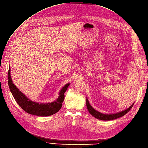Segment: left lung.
Returning a JSON list of instances; mask_svg holds the SVG:
<instances>
[{
  "instance_id": "obj_1",
  "label": "left lung",
  "mask_w": 148,
  "mask_h": 148,
  "mask_svg": "<svg viewBox=\"0 0 148 148\" xmlns=\"http://www.w3.org/2000/svg\"><path fill=\"white\" fill-rule=\"evenodd\" d=\"M133 105H134V103L130 108H128L127 110L121 111L120 112H118V113L114 114H110V115L103 114L98 112L97 111L95 110L94 109L91 105H90L88 99H86V106H87L89 112L91 114L93 117H95L96 119H97L99 120H112L116 119H118L119 117L123 116L124 115H125L126 113H127L131 110V109L132 108Z\"/></svg>"
}]
</instances>
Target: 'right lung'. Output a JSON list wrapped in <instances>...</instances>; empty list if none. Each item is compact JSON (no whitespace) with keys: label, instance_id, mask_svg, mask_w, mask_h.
Returning <instances> with one entry per match:
<instances>
[{"label":"right lung","instance_id":"1","mask_svg":"<svg viewBox=\"0 0 148 148\" xmlns=\"http://www.w3.org/2000/svg\"><path fill=\"white\" fill-rule=\"evenodd\" d=\"M8 82L10 91L18 105L27 113L41 117L53 115L60 110L65 97L64 94L69 85V83H68L62 88L59 93V97L56 101L48 103H38L28 99L16 88L11 78L10 68L8 73Z\"/></svg>","mask_w":148,"mask_h":148}]
</instances>
